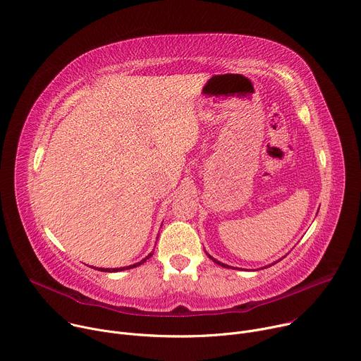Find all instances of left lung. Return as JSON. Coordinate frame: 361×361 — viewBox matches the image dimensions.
<instances>
[{"label": "left lung", "instance_id": "left-lung-1", "mask_svg": "<svg viewBox=\"0 0 361 361\" xmlns=\"http://www.w3.org/2000/svg\"><path fill=\"white\" fill-rule=\"evenodd\" d=\"M208 257H209V258H211V259H212V261H214V262H216V264H218V265H221V267H225V268H229V267H228V265H225V264H222V262H219V261H216V259H215V258H212V257H211V255H208Z\"/></svg>", "mask_w": 361, "mask_h": 361}]
</instances>
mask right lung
I'll use <instances>...</instances> for the list:
<instances>
[{"instance_id":"1","label":"right lung","mask_w":361,"mask_h":361,"mask_svg":"<svg viewBox=\"0 0 361 361\" xmlns=\"http://www.w3.org/2000/svg\"><path fill=\"white\" fill-rule=\"evenodd\" d=\"M153 254H149L145 259H142L140 262H137V264H133V265H129V267H123V268H113V269H109V268H102L100 271H104V272H116V271H123V269H129V268H135V267H139L140 264H143L146 259H149L150 257H152Z\"/></svg>"}]
</instances>
